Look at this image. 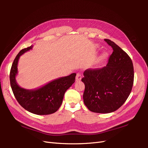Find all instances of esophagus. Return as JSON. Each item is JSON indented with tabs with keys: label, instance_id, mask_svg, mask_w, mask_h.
I'll list each match as a JSON object with an SVG mask.
<instances>
[{
	"label": "esophagus",
	"instance_id": "esophagus-1",
	"mask_svg": "<svg viewBox=\"0 0 148 148\" xmlns=\"http://www.w3.org/2000/svg\"><path fill=\"white\" fill-rule=\"evenodd\" d=\"M82 75L81 73H78L77 74V76H76V81L77 82L80 81V80L82 79Z\"/></svg>",
	"mask_w": 148,
	"mask_h": 148
}]
</instances>
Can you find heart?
I'll use <instances>...</instances> for the list:
<instances>
[{"label":"heart","mask_w":148,"mask_h":148,"mask_svg":"<svg viewBox=\"0 0 148 148\" xmlns=\"http://www.w3.org/2000/svg\"><path fill=\"white\" fill-rule=\"evenodd\" d=\"M106 57H107V54H106V53H103V54L100 57L99 60L100 62L104 61V60L106 59Z\"/></svg>","instance_id":"1"}]
</instances>
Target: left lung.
<instances>
[{
	"mask_svg": "<svg viewBox=\"0 0 148 148\" xmlns=\"http://www.w3.org/2000/svg\"><path fill=\"white\" fill-rule=\"evenodd\" d=\"M105 41L113 52L106 66L88 69L83 73V101L88 109L96 113H110L119 109L130 94L134 82L131 58L115 42Z\"/></svg>",
	"mask_w": 148,
	"mask_h": 148,
	"instance_id": "1",
	"label": "left lung"
}]
</instances>
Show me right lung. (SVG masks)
Here are the masks:
<instances>
[{"label":"right lung","mask_w":148,"mask_h":148,"mask_svg":"<svg viewBox=\"0 0 148 148\" xmlns=\"http://www.w3.org/2000/svg\"><path fill=\"white\" fill-rule=\"evenodd\" d=\"M32 47L31 46L22 49L13 60L10 72V86L16 101L25 109L34 114L49 115L59 109L64 94L75 82L77 74L73 73L53 80L36 90H26L20 88L15 81L18 61L20 56Z\"/></svg>","instance_id":"right-lung-1"}]
</instances>
